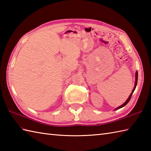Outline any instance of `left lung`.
I'll return each mask as SVG.
<instances>
[{"mask_svg": "<svg viewBox=\"0 0 151 151\" xmlns=\"http://www.w3.org/2000/svg\"><path fill=\"white\" fill-rule=\"evenodd\" d=\"M137 77H138V73H137V71L136 70V81H135V85H134V89H133V90H132V93H130V96H129V97L128 98V99H127V100L126 101V102H125L124 103L122 104L121 106H119L118 108H115V110H118V109H119V108H121L124 107V106H125V105H127L128 102H129L130 101L131 97H132V94H133V93H134V90H135V89H136V88L137 83Z\"/></svg>", "mask_w": 151, "mask_h": 151, "instance_id": "obj_1", "label": "left lung"}]
</instances>
